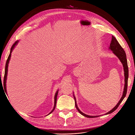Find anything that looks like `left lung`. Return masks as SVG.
Masks as SVG:
<instances>
[{
	"label": "left lung",
	"mask_w": 135,
	"mask_h": 135,
	"mask_svg": "<svg viewBox=\"0 0 135 135\" xmlns=\"http://www.w3.org/2000/svg\"><path fill=\"white\" fill-rule=\"evenodd\" d=\"M109 49L111 51H112L113 53L119 59L120 62H122L123 66V68H124V76H125V84H124V91H123V95L120 98V100L118 102V103L117 104V105L115 106V107L113 108L112 110L109 111L108 112L106 113L105 115H107L109 114H110V113H113L114 111H115L118 107H119V104L122 103L123 100H124V98H125L126 93H127V81H128V77H129V69H128V66H127V59H126V55L125 54V51L124 50V49L123 47L121 46L119 44L118 41L116 39V38L112 35V40L110 44V46L109 47ZM73 96L75 100V107L77 109V110H78V112L80 113L81 115L83 116L87 117V118H96V117H98L99 115H96V116H91L87 115L86 114H84V113H83L79 109L78 107L76 104V98L73 94Z\"/></svg>",
	"instance_id": "1"
}]
</instances>
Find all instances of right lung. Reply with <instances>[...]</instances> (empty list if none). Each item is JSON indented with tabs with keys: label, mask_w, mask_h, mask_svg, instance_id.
<instances>
[{
	"label": "right lung",
	"mask_w": 135,
	"mask_h": 135,
	"mask_svg": "<svg viewBox=\"0 0 135 135\" xmlns=\"http://www.w3.org/2000/svg\"><path fill=\"white\" fill-rule=\"evenodd\" d=\"M18 40L16 41L15 43H14L11 48V50H10V54L9 55V57L8 59H7V61H6V65H5V74H4V90H5V93H6L7 94V92H6V80H7V75H8V65H9V61L10 60V58H11V52H12L13 50L14 49V48H15V47L17 45L18 42ZM58 92H59V90L56 91V93H55V97H54V108H53V109L51 110V112L49 113V114H51V113L54 110L55 108V107H56V101H57V95H58ZM47 114V115H49Z\"/></svg>",
	"instance_id": "1"
}]
</instances>
